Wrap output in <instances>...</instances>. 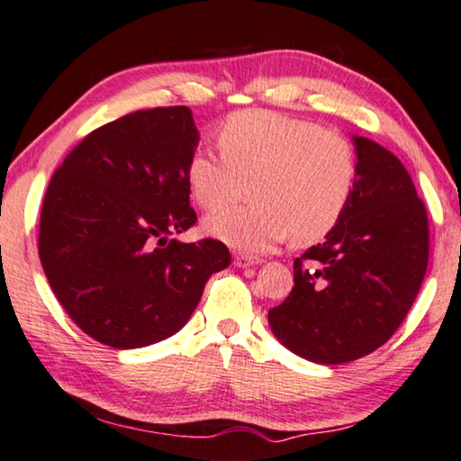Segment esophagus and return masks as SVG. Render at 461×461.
I'll return each mask as SVG.
<instances>
[{
	"mask_svg": "<svg viewBox=\"0 0 461 461\" xmlns=\"http://www.w3.org/2000/svg\"><path fill=\"white\" fill-rule=\"evenodd\" d=\"M263 259L253 255H245V253H237L235 255V265L237 267H253V265H259Z\"/></svg>",
	"mask_w": 461,
	"mask_h": 461,
	"instance_id": "obj_1",
	"label": "esophagus"
}]
</instances>
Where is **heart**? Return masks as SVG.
<instances>
[{"label": "heart", "instance_id": "b5f03b06", "mask_svg": "<svg viewBox=\"0 0 461 461\" xmlns=\"http://www.w3.org/2000/svg\"><path fill=\"white\" fill-rule=\"evenodd\" d=\"M221 153L196 149L185 180L196 204L218 210L247 184V206L208 216L204 229L240 251L263 253L292 235L310 245L340 221L357 184V156L340 135L273 111H239L218 127Z\"/></svg>", "mask_w": 461, "mask_h": 461}]
</instances>
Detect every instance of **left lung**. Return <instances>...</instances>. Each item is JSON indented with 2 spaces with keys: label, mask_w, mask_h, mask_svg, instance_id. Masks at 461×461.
Masks as SVG:
<instances>
[{
  "label": "left lung",
  "mask_w": 461,
  "mask_h": 461,
  "mask_svg": "<svg viewBox=\"0 0 461 461\" xmlns=\"http://www.w3.org/2000/svg\"><path fill=\"white\" fill-rule=\"evenodd\" d=\"M357 184L324 243L294 261V289L269 310L277 340L318 365L366 357L402 324L429 259L423 200L397 156L366 137Z\"/></svg>",
  "instance_id": "left-lung-1"
}]
</instances>
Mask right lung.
<instances>
[{
    "mask_svg": "<svg viewBox=\"0 0 461 461\" xmlns=\"http://www.w3.org/2000/svg\"><path fill=\"white\" fill-rule=\"evenodd\" d=\"M188 107L135 111L95 129L48 184L38 253L70 320L111 348L176 334L208 277L230 265L224 243H182L196 222L185 180L198 145Z\"/></svg>",
    "mask_w": 461,
    "mask_h": 461,
    "instance_id": "add662e5",
    "label": "right lung"
}]
</instances>
